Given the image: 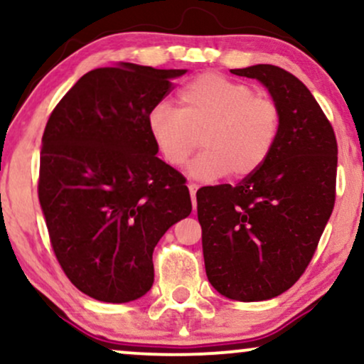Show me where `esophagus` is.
I'll list each match as a JSON object with an SVG mask.
<instances>
[{
    "instance_id": "1",
    "label": "esophagus",
    "mask_w": 364,
    "mask_h": 364,
    "mask_svg": "<svg viewBox=\"0 0 364 364\" xmlns=\"http://www.w3.org/2000/svg\"><path fill=\"white\" fill-rule=\"evenodd\" d=\"M188 190H190L191 201H193V210L196 212V190H198V185H195V183H190V185H188Z\"/></svg>"
}]
</instances>
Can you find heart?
<instances>
[{
	"mask_svg": "<svg viewBox=\"0 0 364 364\" xmlns=\"http://www.w3.org/2000/svg\"><path fill=\"white\" fill-rule=\"evenodd\" d=\"M178 105V110L156 105L147 117L149 134L173 168L186 163L200 137L205 151L191 163L190 174L201 181L229 173L237 179L251 176L277 146L279 105L247 82L200 74L179 90Z\"/></svg>",
	"mask_w": 364,
	"mask_h": 364,
	"instance_id": "heart-1",
	"label": "heart"
}]
</instances>
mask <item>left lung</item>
<instances>
[{"label":"left lung","mask_w":364,"mask_h":364,"mask_svg":"<svg viewBox=\"0 0 364 364\" xmlns=\"http://www.w3.org/2000/svg\"><path fill=\"white\" fill-rule=\"evenodd\" d=\"M257 80L279 105V135L266 163L237 186L196 193L205 269L230 300L282 295L307 269L336 201L337 142L309 87L278 65L230 69Z\"/></svg>","instance_id":"left-lung-1"}]
</instances>
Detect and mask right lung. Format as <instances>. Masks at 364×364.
Segmentation results:
<instances>
[{"instance_id": "1", "label": "right lung", "mask_w": 364, "mask_h": 364, "mask_svg": "<svg viewBox=\"0 0 364 364\" xmlns=\"http://www.w3.org/2000/svg\"><path fill=\"white\" fill-rule=\"evenodd\" d=\"M186 69L120 63L86 73L50 113L38 200L52 249L77 290L108 304L154 283L152 252L191 213L183 174L157 157L149 112Z\"/></svg>"}]
</instances>
